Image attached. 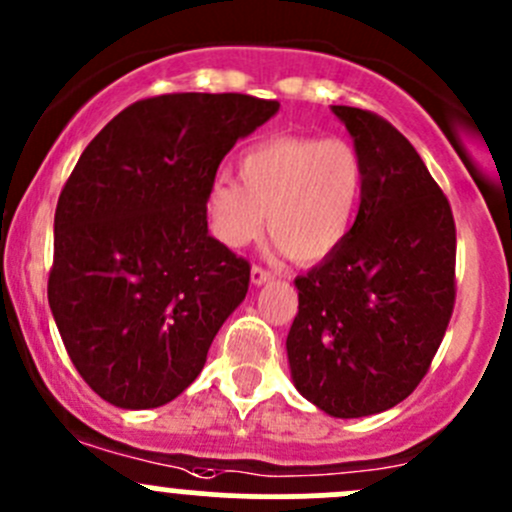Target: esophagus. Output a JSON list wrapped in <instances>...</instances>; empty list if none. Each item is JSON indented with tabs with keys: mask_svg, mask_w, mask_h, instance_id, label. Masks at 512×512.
I'll return each instance as SVG.
<instances>
[{
	"mask_svg": "<svg viewBox=\"0 0 512 512\" xmlns=\"http://www.w3.org/2000/svg\"><path fill=\"white\" fill-rule=\"evenodd\" d=\"M272 277H275V275H272L270 270H265V267H260V265H255V267H252V270H250V282H252V285H255V287L265 285V282H270Z\"/></svg>",
	"mask_w": 512,
	"mask_h": 512,
	"instance_id": "obj_1",
	"label": "esophagus"
}]
</instances>
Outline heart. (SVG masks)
<instances>
[{
  "label": "heart",
  "instance_id": "1",
  "mask_svg": "<svg viewBox=\"0 0 512 512\" xmlns=\"http://www.w3.org/2000/svg\"><path fill=\"white\" fill-rule=\"evenodd\" d=\"M364 195V163L342 138L277 136L237 158V183L215 178L205 190L210 232L242 247L270 227L294 262L324 260L352 230Z\"/></svg>",
  "mask_w": 512,
  "mask_h": 512
}]
</instances>
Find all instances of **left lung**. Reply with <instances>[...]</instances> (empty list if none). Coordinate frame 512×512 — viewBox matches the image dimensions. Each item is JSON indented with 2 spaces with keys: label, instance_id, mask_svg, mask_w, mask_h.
Here are the masks:
<instances>
[{
  "label": "left lung",
  "instance_id": "obj_1",
  "mask_svg": "<svg viewBox=\"0 0 512 512\" xmlns=\"http://www.w3.org/2000/svg\"><path fill=\"white\" fill-rule=\"evenodd\" d=\"M332 111L364 163V195L347 240L294 280L287 359L304 399L334 418H361L404 401L441 347L456 302V223L389 121Z\"/></svg>",
  "mask_w": 512,
  "mask_h": 512
}]
</instances>
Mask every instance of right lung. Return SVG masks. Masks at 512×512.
Masks as SVG:
<instances>
[{
	"label": "right lung",
	"mask_w": 512,
	"mask_h": 512,
	"mask_svg": "<svg viewBox=\"0 0 512 512\" xmlns=\"http://www.w3.org/2000/svg\"><path fill=\"white\" fill-rule=\"evenodd\" d=\"M277 101L165 94L103 126L54 215L49 307L86 384L118 409H156L203 371L250 265L208 235L205 190Z\"/></svg>",
	"instance_id": "add662e5"
}]
</instances>
